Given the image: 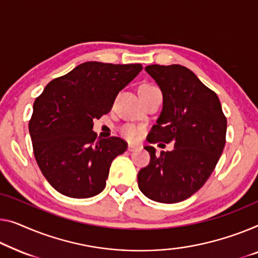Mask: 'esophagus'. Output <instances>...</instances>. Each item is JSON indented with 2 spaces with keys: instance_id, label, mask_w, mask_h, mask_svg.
Instances as JSON below:
<instances>
[{
  "instance_id": "obj_1",
  "label": "esophagus",
  "mask_w": 258,
  "mask_h": 258,
  "mask_svg": "<svg viewBox=\"0 0 258 258\" xmlns=\"http://www.w3.org/2000/svg\"><path fill=\"white\" fill-rule=\"evenodd\" d=\"M136 149H137V146L136 145H132V144L128 145V147H127V151L128 152H133V151H136Z\"/></svg>"
}]
</instances>
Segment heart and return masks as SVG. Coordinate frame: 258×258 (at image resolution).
<instances>
[{"instance_id":"b5f03b06","label":"heart","mask_w":258,"mask_h":258,"mask_svg":"<svg viewBox=\"0 0 258 258\" xmlns=\"http://www.w3.org/2000/svg\"><path fill=\"white\" fill-rule=\"evenodd\" d=\"M155 89H159V88L153 86V84H142V86L139 88V94H141V92H148ZM140 132L141 130L133 124H126L120 128L121 136L130 141L137 140L140 136Z\"/></svg>"}]
</instances>
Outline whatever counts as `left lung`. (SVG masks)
I'll return each instance as SVG.
<instances>
[{"label":"left lung","instance_id":"1","mask_svg":"<svg viewBox=\"0 0 258 258\" xmlns=\"http://www.w3.org/2000/svg\"><path fill=\"white\" fill-rule=\"evenodd\" d=\"M163 94V109L147 137L151 144L174 142L155 154L138 174V185L154 202L174 204L196 194L212 174L226 144L227 119L217 94L180 64L145 68Z\"/></svg>","mask_w":258,"mask_h":258}]
</instances>
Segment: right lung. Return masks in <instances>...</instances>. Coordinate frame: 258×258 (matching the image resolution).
Returning <instances> with one entry per match:
<instances>
[{
    "mask_svg": "<svg viewBox=\"0 0 258 258\" xmlns=\"http://www.w3.org/2000/svg\"><path fill=\"white\" fill-rule=\"evenodd\" d=\"M141 71L140 63L89 61L52 80L36 98L29 121L34 159L57 192L90 198L104 190L111 162L127 142L99 139L94 119L110 112L118 92Z\"/></svg>",
    "mask_w": 258,
    "mask_h": 258,
    "instance_id": "add662e5",
    "label": "right lung"
}]
</instances>
